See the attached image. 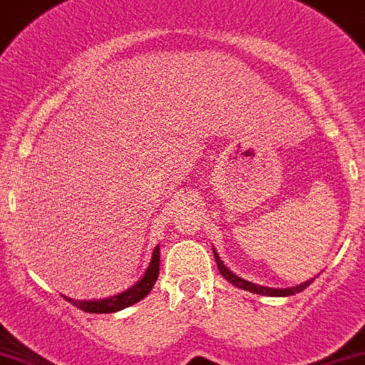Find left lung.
<instances>
[{"label": "left lung", "mask_w": 365, "mask_h": 365, "mask_svg": "<svg viewBox=\"0 0 365 365\" xmlns=\"http://www.w3.org/2000/svg\"><path fill=\"white\" fill-rule=\"evenodd\" d=\"M214 259H216V263H217V270H220V274L223 275V277L227 279V281L232 282V284L236 286V288H243V290L252 292V294L270 295V297H286V295L299 294V292H302L306 288V286H309L313 282V279H309V281L302 282V284H297V286H292V288H267V286L255 284V282H248V281H245V279L237 277L236 274H232V272H230L229 268L225 267L223 261L220 259V255H217L216 250H214Z\"/></svg>", "instance_id": "left-lung-1"}]
</instances>
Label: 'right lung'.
<instances>
[{"label": "right lung", "instance_id": "obj_1", "mask_svg": "<svg viewBox=\"0 0 365 365\" xmlns=\"http://www.w3.org/2000/svg\"><path fill=\"white\" fill-rule=\"evenodd\" d=\"M160 274V247H155L153 250L151 263H149L148 270L144 272L138 282L128 288L125 292L118 295H111V297L106 299H97V301H75V299L64 297L66 301H70L71 304L77 306L79 309L88 313H115L118 309H124L128 306L135 304V302L142 301L144 297H148L149 292L153 290L156 279H158Z\"/></svg>", "mask_w": 365, "mask_h": 365}]
</instances>
